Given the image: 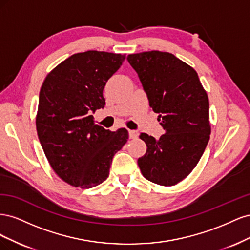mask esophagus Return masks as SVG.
<instances>
[{
    "label": "esophagus",
    "instance_id": "esophagus-1",
    "mask_svg": "<svg viewBox=\"0 0 250 250\" xmlns=\"http://www.w3.org/2000/svg\"><path fill=\"white\" fill-rule=\"evenodd\" d=\"M138 137H139V134H138L137 131L129 130V138H130V139L134 140V139H138Z\"/></svg>",
    "mask_w": 250,
    "mask_h": 250
}]
</instances>
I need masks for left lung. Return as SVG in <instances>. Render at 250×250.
Returning a JSON list of instances; mask_svg holds the SVG:
<instances>
[{
  "mask_svg": "<svg viewBox=\"0 0 250 250\" xmlns=\"http://www.w3.org/2000/svg\"><path fill=\"white\" fill-rule=\"evenodd\" d=\"M149 105L158 113L165 134L140 139L147 151L138 160L143 176L164 187L184 180L198 164L210 134L208 97L191 65L171 53L149 51L130 54Z\"/></svg>",
  "mask_w": 250,
  "mask_h": 250,
  "instance_id": "obj_1",
  "label": "left lung"
}]
</instances>
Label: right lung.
Wrapping results in <instances>:
<instances>
[{"mask_svg":"<svg viewBox=\"0 0 250 250\" xmlns=\"http://www.w3.org/2000/svg\"><path fill=\"white\" fill-rule=\"evenodd\" d=\"M125 58L102 51L77 53L55 66L42 85L37 135L52 169L75 188L106 180L113 155L128 140L125 128L106 130L92 115L104 107V86Z\"/></svg>","mask_w":250,"mask_h":250,"instance_id":"1","label":"right lung"}]
</instances>
